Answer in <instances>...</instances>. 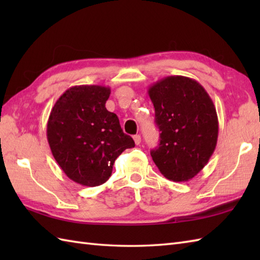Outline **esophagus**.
Masks as SVG:
<instances>
[{
	"mask_svg": "<svg viewBox=\"0 0 260 260\" xmlns=\"http://www.w3.org/2000/svg\"><path fill=\"white\" fill-rule=\"evenodd\" d=\"M133 139H134V142H135L136 145H140L141 144V136L140 135H135Z\"/></svg>",
	"mask_w": 260,
	"mask_h": 260,
	"instance_id": "obj_1",
	"label": "esophagus"
}]
</instances>
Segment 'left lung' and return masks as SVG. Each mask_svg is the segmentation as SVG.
<instances>
[{
  "instance_id": "obj_1",
  "label": "left lung",
  "mask_w": 260,
  "mask_h": 260,
  "mask_svg": "<svg viewBox=\"0 0 260 260\" xmlns=\"http://www.w3.org/2000/svg\"><path fill=\"white\" fill-rule=\"evenodd\" d=\"M155 108L159 144L151 156L165 178L186 182L209 162L219 123L212 99L194 79L169 76L148 88Z\"/></svg>"
}]
</instances>
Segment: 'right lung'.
<instances>
[{"label": "right lung", "mask_w": 260, "mask_h": 260, "mask_svg": "<svg viewBox=\"0 0 260 260\" xmlns=\"http://www.w3.org/2000/svg\"><path fill=\"white\" fill-rule=\"evenodd\" d=\"M110 88L74 86L54 104L47 124L52 155L70 180L84 186L105 183L126 148L135 146L124 134L117 115L105 107Z\"/></svg>", "instance_id": "add662e5"}]
</instances>
